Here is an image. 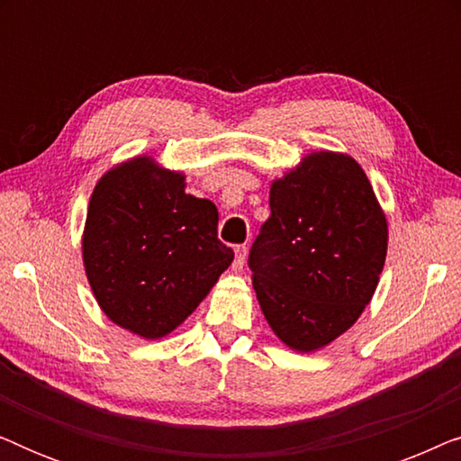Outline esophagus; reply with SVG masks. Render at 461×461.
I'll return each instance as SVG.
<instances>
[{"mask_svg": "<svg viewBox=\"0 0 461 461\" xmlns=\"http://www.w3.org/2000/svg\"><path fill=\"white\" fill-rule=\"evenodd\" d=\"M245 258H248V248H245V245H237V248H235V262H232V268L241 270L245 267Z\"/></svg>", "mask_w": 461, "mask_h": 461, "instance_id": "1", "label": "esophagus"}]
</instances>
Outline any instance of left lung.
I'll use <instances>...</instances> for the list:
<instances>
[{
  "mask_svg": "<svg viewBox=\"0 0 461 461\" xmlns=\"http://www.w3.org/2000/svg\"><path fill=\"white\" fill-rule=\"evenodd\" d=\"M386 245V218L361 166L308 155L270 186V218L248 258L273 331L302 352L342 336L375 292Z\"/></svg>",
  "mask_w": 461,
  "mask_h": 461,
  "instance_id": "1",
  "label": "left lung"
}]
</instances>
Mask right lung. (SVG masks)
<instances>
[{
    "label": "right lung",
    "instance_id": "obj_1",
    "mask_svg": "<svg viewBox=\"0 0 461 461\" xmlns=\"http://www.w3.org/2000/svg\"><path fill=\"white\" fill-rule=\"evenodd\" d=\"M235 251L218 239V210L185 193V176L136 157L94 188L84 232L87 281L113 323L142 338L176 330Z\"/></svg>",
    "mask_w": 461,
    "mask_h": 461
}]
</instances>
